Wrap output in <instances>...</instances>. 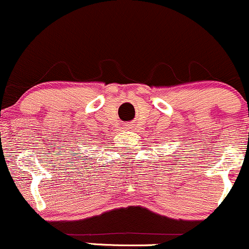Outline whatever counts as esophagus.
<instances>
[{
    "mask_svg": "<svg viewBox=\"0 0 249 249\" xmlns=\"http://www.w3.org/2000/svg\"><path fill=\"white\" fill-rule=\"evenodd\" d=\"M125 127H126L127 130H130V129H132L134 126H132V124H126V125H125Z\"/></svg>",
    "mask_w": 249,
    "mask_h": 249,
    "instance_id": "34e87169",
    "label": "esophagus"
}]
</instances>
